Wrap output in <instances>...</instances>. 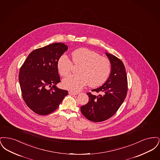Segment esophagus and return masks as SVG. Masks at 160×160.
Masks as SVG:
<instances>
[{"mask_svg":"<svg viewBox=\"0 0 160 160\" xmlns=\"http://www.w3.org/2000/svg\"><path fill=\"white\" fill-rule=\"evenodd\" d=\"M69 94L71 95H76L78 94V92H75L69 91Z\"/></svg>","mask_w":160,"mask_h":160,"instance_id":"obj_1","label":"esophagus"}]
</instances>
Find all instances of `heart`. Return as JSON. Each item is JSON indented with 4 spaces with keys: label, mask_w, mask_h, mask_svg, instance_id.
I'll use <instances>...</instances> for the list:
<instances>
[{
    "label": "heart",
    "mask_w": 160,
    "mask_h": 160,
    "mask_svg": "<svg viewBox=\"0 0 160 160\" xmlns=\"http://www.w3.org/2000/svg\"><path fill=\"white\" fill-rule=\"evenodd\" d=\"M72 62L80 65L78 74L71 75L64 78L62 85L70 91H78L88 83L97 87L104 83L111 71L110 61L99 54L86 48H80L72 52ZM72 62L65 54H62L57 62V68L62 76H68L72 68Z\"/></svg>",
    "instance_id": "obj_1"
}]
</instances>
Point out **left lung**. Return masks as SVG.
<instances>
[{"instance_id": "obj_1", "label": "left lung", "mask_w": 160, "mask_h": 160, "mask_svg": "<svg viewBox=\"0 0 160 160\" xmlns=\"http://www.w3.org/2000/svg\"><path fill=\"white\" fill-rule=\"evenodd\" d=\"M111 63V72L106 83L92 90L98 95L88 92L89 101L81 107L82 113L92 122H102L113 116L122 105L128 91L127 76L122 61L106 53Z\"/></svg>"}]
</instances>
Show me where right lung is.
<instances>
[{"label":"right lung","instance_id":"add662e5","mask_svg":"<svg viewBox=\"0 0 160 160\" xmlns=\"http://www.w3.org/2000/svg\"><path fill=\"white\" fill-rule=\"evenodd\" d=\"M67 50L68 46L60 42L36 49L20 68L18 78L23 99L37 114L53 112L68 94L56 86L61 82L57 62ZM48 87L51 88L50 90L47 89Z\"/></svg>","mask_w":160,"mask_h":160}]
</instances>
